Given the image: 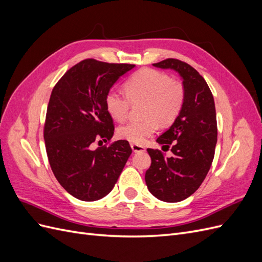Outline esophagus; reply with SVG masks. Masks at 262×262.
I'll use <instances>...</instances> for the list:
<instances>
[{
	"label": "esophagus",
	"mask_w": 262,
	"mask_h": 262,
	"mask_svg": "<svg viewBox=\"0 0 262 262\" xmlns=\"http://www.w3.org/2000/svg\"><path fill=\"white\" fill-rule=\"evenodd\" d=\"M131 148L133 152H143V150H145V147L143 145L136 144V143H131Z\"/></svg>",
	"instance_id": "1"
}]
</instances>
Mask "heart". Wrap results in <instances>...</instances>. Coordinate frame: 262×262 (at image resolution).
<instances>
[{"label": "heart", "mask_w": 262, "mask_h": 262, "mask_svg": "<svg viewBox=\"0 0 262 262\" xmlns=\"http://www.w3.org/2000/svg\"><path fill=\"white\" fill-rule=\"evenodd\" d=\"M125 95L115 90L105 97L108 114L121 122L129 116L131 104L144 102V120L130 121L118 129V137L136 144H143L158 129L175 122L185 101L181 84L170 76L153 69H141L124 82Z\"/></svg>", "instance_id": "heart-1"}]
</instances>
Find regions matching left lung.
<instances>
[{"instance_id": "left-lung-1", "label": "left lung", "mask_w": 262, "mask_h": 262, "mask_svg": "<svg viewBox=\"0 0 262 262\" xmlns=\"http://www.w3.org/2000/svg\"><path fill=\"white\" fill-rule=\"evenodd\" d=\"M153 66L179 73L185 101L175 122L156 140L167 149L171 145L172 156L147 148L152 163L145 182L157 199L179 202L196 191L210 170L217 141L215 105L207 82L188 63L166 59Z\"/></svg>"}]
</instances>
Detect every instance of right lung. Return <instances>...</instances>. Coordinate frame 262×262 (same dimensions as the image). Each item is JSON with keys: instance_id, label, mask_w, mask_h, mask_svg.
<instances>
[{"instance_id": "1", "label": "right lung", "mask_w": 262, "mask_h": 262, "mask_svg": "<svg viewBox=\"0 0 262 262\" xmlns=\"http://www.w3.org/2000/svg\"><path fill=\"white\" fill-rule=\"evenodd\" d=\"M133 68L86 59L53 87L43 129L46 150L59 184L78 200L96 201L107 195L132 153L125 140L96 149L92 144L112 140L115 125L105 106L106 94Z\"/></svg>"}]
</instances>
